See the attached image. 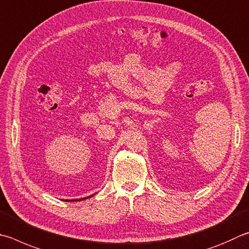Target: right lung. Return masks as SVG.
Wrapping results in <instances>:
<instances>
[{"instance_id":"1","label":"right lung","mask_w":249,"mask_h":249,"mask_svg":"<svg viewBox=\"0 0 249 249\" xmlns=\"http://www.w3.org/2000/svg\"><path fill=\"white\" fill-rule=\"evenodd\" d=\"M90 197H91V196H90ZM87 198H89V197H86V198H84V199H87ZM84 199H81V198H80V199H71V201H76V200H84ZM67 201H71V200H67Z\"/></svg>"}]
</instances>
